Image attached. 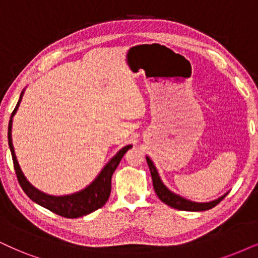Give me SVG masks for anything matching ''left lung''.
I'll list each match as a JSON object with an SVG mask.
<instances>
[{"instance_id": "obj_1", "label": "left lung", "mask_w": 258, "mask_h": 258, "mask_svg": "<svg viewBox=\"0 0 258 258\" xmlns=\"http://www.w3.org/2000/svg\"><path fill=\"white\" fill-rule=\"evenodd\" d=\"M146 162H148L150 171H151L153 189H155L157 197L161 199V201L164 202L165 205H168V206H170L172 208H176V210L190 211V212L207 211V210H211V208H213L214 206H217V205L227 195L226 193L224 194L223 197L218 198L217 200H213L210 202H195V201L188 200V199L182 198L181 195L175 194L174 191H171L167 185L163 183L161 177H159L158 175L157 169H156L155 165H153V162L150 159V157H148V156H146Z\"/></svg>"}]
</instances>
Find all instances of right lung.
Here are the masks:
<instances>
[{
    "label": "right lung",
    "mask_w": 258,
    "mask_h": 258,
    "mask_svg": "<svg viewBox=\"0 0 258 258\" xmlns=\"http://www.w3.org/2000/svg\"><path fill=\"white\" fill-rule=\"evenodd\" d=\"M25 89L22 90L20 99L16 103L14 110H13L11 120H9L8 125V144L11 149L13 163H14V169L16 172V177H18L19 183L21 188L27 194V197L34 201L35 204L40 205V206L47 208L53 213L61 216L64 218H80L91 212L99 210L106 204L110 195V188H112V175L116 167L119 165L120 161L123 157V155L132 148V145H126L120 150V151L110 158V161L103 167L97 177L91 183L82 190L77 191V193L70 195H61V197H56V195H48L44 191L39 190L29 183V181L26 178V176L22 172L20 165H19L18 159H16L14 146L12 142V125H13V116L15 115L16 110H18L20 102L24 96Z\"/></svg>",
    "instance_id": "1"
}]
</instances>
